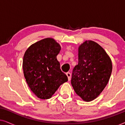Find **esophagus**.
<instances>
[{"label": "esophagus", "instance_id": "esophagus-1", "mask_svg": "<svg viewBox=\"0 0 125 125\" xmlns=\"http://www.w3.org/2000/svg\"><path fill=\"white\" fill-rule=\"evenodd\" d=\"M66 76H67V77H68V81H70V80H71V73L68 72V73H66Z\"/></svg>", "mask_w": 125, "mask_h": 125}]
</instances>
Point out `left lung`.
<instances>
[{
	"label": "left lung",
	"instance_id": "1",
	"mask_svg": "<svg viewBox=\"0 0 125 125\" xmlns=\"http://www.w3.org/2000/svg\"><path fill=\"white\" fill-rule=\"evenodd\" d=\"M112 72V61L105 50L86 40L78 48V62L73 70L71 84L83 101H91L103 91Z\"/></svg>",
	"mask_w": 125,
	"mask_h": 125
}]
</instances>
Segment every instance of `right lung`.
<instances>
[{
  "label": "right lung",
  "mask_w": 125,
  "mask_h": 125,
  "mask_svg": "<svg viewBox=\"0 0 125 125\" xmlns=\"http://www.w3.org/2000/svg\"><path fill=\"white\" fill-rule=\"evenodd\" d=\"M60 50V45L53 39L46 38L32 44L25 51L24 75L31 90L39 98H50L68 81L56 58Z\"/></svg>",
  "instance_id": "right-lung-1"
}]
</instances>
